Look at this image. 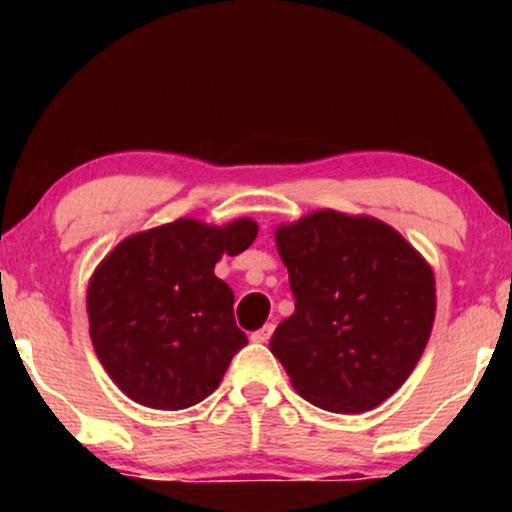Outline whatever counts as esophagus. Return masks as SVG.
Instances as JSON below:
<instances>
[{
  "mask_svg": "<svg viewBox=\"0 0 512 512\" xmlns=\"http://www.w3.org/2000/svg\"><path fill=\"white\" fill-rule=\"evenodd\" d=\"M272 332H274V325H264V327H260V330L257 332H252L250 334V339L255 344H264V342H269V337H272Z\"/></svg>",
  "mask_w": 512,
  "mask_h": 512,
  "instance_id": "1",
  "label": "esophagus"
}]
</instances>
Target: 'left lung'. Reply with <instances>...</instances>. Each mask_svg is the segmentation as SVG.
Masks as SVG:
<instances>
[{"label":"left lung","instance_id":"1","mask_svg":"<svg viewBox=\"0 0 512 512\" xmlns=\"http://www.w3.org/2000/svg\"><path fill=\"white\" fill-rule=\"evenodd\" d=\"M296 310L269 349L315 407L356 414L409 378L436 317L433 269L392 226L322 209L276 228Z\"/></svg>","mask_w":512,"mask_h":512}]
</instances>
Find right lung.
<instances>
[{
  "instance_id": "right-lung-1",
  "label": "right lung",
  "mask_w": 512,
  "mask_h": 512,
  "mask_svg": "<svg viewBox=\"0 0 512 512\" xmlns=\"http://www.w3.org/2000/svg\"><path fill=\"white\" fill-rule=\"evenodd\" d=\"M257 223L195 219L134 233L98 264L86 310L98 361L134 402L178 411L209 397L248 344L233 317V291L214 274L240 255Z\"/></svg>"
}]
</instances>
